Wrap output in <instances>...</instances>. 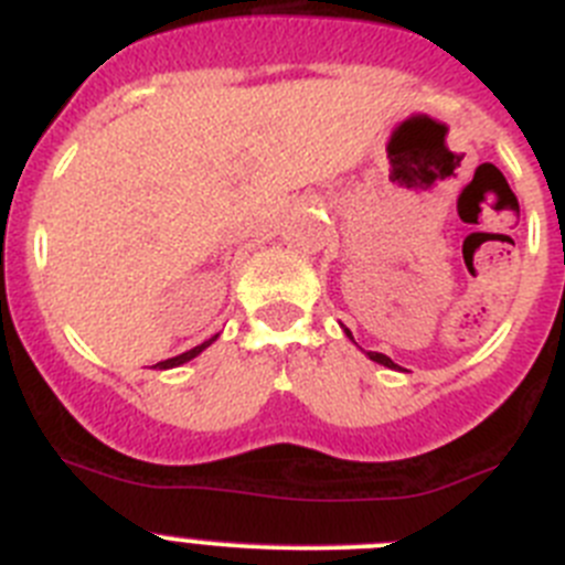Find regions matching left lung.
<instances>
[{"mask_svg":"<svg viewBox=\"0 0 565 565\" xmlns=\"http://www.w3.org/2000/svg\"><path fill=\"white\" fill-rule=\"evenodd\" d=\"M367 356L373 359V362H379V364H384V367H396V362H393L391 356H384V353H367Z\"/></svg>","mask_w":565,"mask_h":565,"instance_id":"8db88e82","label":"left lung"}]
</instances>
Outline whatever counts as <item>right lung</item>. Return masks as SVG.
<instances>
[{"label": "right lung", "mask_w": 565, "mask_h": 565, "mask_svg": "<svg viewBox=\"0 0 565 565\" xmlns=\"http://www.w3.org/2000/svg\"><path fill=\"white\" fill-rule=\"evenodd\" d=\"M214 339H217V337L206 339V342H203V344H198V348H192V351L181 353V356L163 359V362H158V364H154V367H161V371H167V367H178V364H183V362H189V359H194V356H198V353H201V351H203V348H209V344H212V342H214Z\"/></svg>", "instance_id": "1"}]
</instances>
